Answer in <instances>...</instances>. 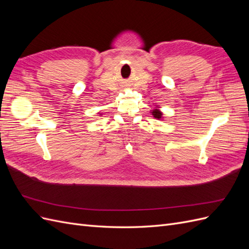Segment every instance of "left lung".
<instances>
[{"label":"left lung","instance_id":"left-lung-1","mask_svg":"<svg viewBox=\"0 0 249 249\" xmlns=\"http://www.w3.org/2000/svg\"><path fill=\"white\" fill-rule=\"evenodd\" d=\"M152 114L157 119H162L163 118V113L160 111L159 107H156V109L152 110Z\"/></svg>","mask_w":249,"mask_h":249}]
</instances>
